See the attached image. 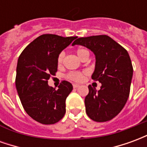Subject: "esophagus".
<instances>
[{
    "label": "esophagus",
    "mask_w": 147,
    "mask_h": 147,
    "mask_svg": "<svg viewBox=\"0 0 147 147\" xmlns=\"http://www.w3.org/2000/svg\"><path fill=\"white\" fill-rule=\"evenodd\" d=\"M79 86H80V85L77 84V83H74L73 84V88H78Z\"/></svg>",
    "instance_id": "1"
}]
</instances>
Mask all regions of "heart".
Masks as SVG:
<instances>
[{
    "label": "heart",
    "mask_w": 147,
    "mask_h": 147,
    "mask_svg": "<svg viewBox=\"0 0 147 147\" xmlns=\"http://www.w3.org/2000/svg\"><path fill=\"white\" fill-rule=\"evenodd\" d=\"M76 54L82 60L83 57H89L90 53L89 51L85 48H79L76 50ZM64 52H61L60 54L58 55L57 57V64L58 65H61L63 64L64 60ZM86 71H74V72H71L67 75V78L71 80H73V81H77V82H80L82 81L83 79L84 75H86Z\"/></svg>",
    "instance_id": "heart-1"
}]
</instances>
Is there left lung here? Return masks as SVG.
<instances>
[{"label": "left lung", "instance_id": "obj_1", "mask_svg": "<svg viewBox=\"0 0 147 147\" xmlns=\"http://www.w3.org/2000/svg\"><path fill=\"white\" fill-rule=\"evenodd\" d=\"M81 45L95 55L92 80L102 83L98 91L90 85L85 98L87 116L97 122L112 120L126 104L130 93L133 67L125 49L107 35L77 38L72 45Z\"/></svg>", "mask_w": 147, "mask_h": 147}]
</instances>
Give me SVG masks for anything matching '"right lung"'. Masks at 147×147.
<instances>
[{
	"instance_id": "right-lung-1",
	"label": "right lung",
	"mask_w": 147,
	"mask_h": 147,
	"mask_svg": "<svg viewBox=\"0 0 147 147\" xmlns=\"http://www.w3.org/2000/svg\"><path fill=\"white\" fill-rule=\"evenodd\" d=\"M77 37L42 34L30 42L19 57L16 86L23 107L32 119L43 124H53L65 114V101L73 89L62 81L57 90L48 85L57 71V57Z\"/></svg>"
}]
</instances>
